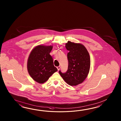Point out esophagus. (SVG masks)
<instances>
[{
    "label": "esophagus",
    "instance_id": "34e87169",
    "mask_svg": "<svg viewBox=\"0 0 121 121\" xmlns=\"http://www.w3.org/2000/svg\"><path fill=\"white\" fill-rule=\"evenodd\" d=\"M60 66H58V67H57V69H58V70H59L60 69Z\"/></svg>",
    "mask_w": 121,
    "mask_h": 121
}]
</instances>
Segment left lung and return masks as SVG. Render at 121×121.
Wrapping results in <instances>:
<instances>
[{
  "label": "left lung",
  "mask_w": 121,
  "mask_h": 121,
  "mask_svg": "<svg viewBox=\"0 0 121 121\" xmlns=\"http://www.w3.org/2000/svg\"><path fill=\"white\" fill-rule=\"evenodd\" d=\"M65 47L67 53V71L60 74L65 82L70 86H77L82 83L87 77L90 67V56L85 47L80 43L68 41Z\"/></svg>",
  "instance_id": "obj_1"
}]
</instances>
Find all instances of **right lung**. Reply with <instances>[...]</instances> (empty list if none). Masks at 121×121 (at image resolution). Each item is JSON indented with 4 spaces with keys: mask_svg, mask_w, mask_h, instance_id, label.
<instances>
[{
    "mask_svg": "<svg viewBox=\"0 0 121 121\" xmlns=\"http://www.w3.org/2000/svg\"><path fill=\"white\" fill-rule=\"evenodd\" d=\"M52 45H39L34 48L29 55L27 61L28 73L35 81L43 83L57 71L50 53Z\"/></svg>",
    "mask_w": 121,
    "mask_h": 121,
    "instance_id": "1",
    "label": "right lung"
}]
</instances>
